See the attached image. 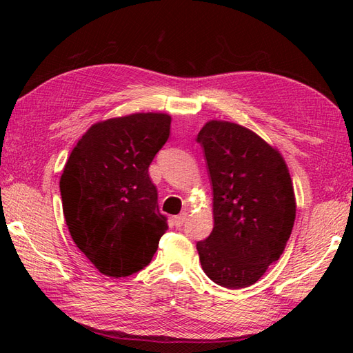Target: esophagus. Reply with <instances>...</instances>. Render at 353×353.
Returning <instances> with one entry per match:
<instances>
[{
  "label": "esophagus",
  "mask_w": 353,
  "mask_h": 353,
  "mask_svg": "<svg viewBox=\"0 0 353 353\" xmlns=\"http://www.w3.org/2000/svg\"><path fill=\"white\" fill-rule=\"evenodd\" d=\"M185 219H187V213H181V215L174 216L172 222H174V225H175L176 228H179V227H183V223L185 222Z\"/></svg>",
  "instance_id": "1"
}]
</instances>
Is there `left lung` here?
I'll return each instance as SVG.
<instances>
[{
    "mask_svg": "<svg viewBox=\"0 0 353 353\" xmlns=\"http://www.w3.org/2000/svg\"><path fill=\"white\" fill-rule=\"evenodd\" d=\"M197 141L213 188V230L197 243L201 268L227 288L249 287L280 259L296 218L290 174L275 147L239 123L209 121Z\"/></svg>",
    "mask_w": 353,
    "mask_h": 353,
    "instance_id": "left-lung-1",
    "label": "left lung"
}]
</instances>
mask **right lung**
Returning <instances> with one entry per match:
<instances>
[{
	"instance_id": "obj_1",
	"label": "right lung",
	"mask_w": 353,
	"mask_h": 353,
	"mask_svg": "<svg viewBox=\"0 0 353 353\" xmlns=\"http://www.w3.org/2000/svg\"><path fill=\"white\" fill-rule=\"evenodd\" d=\"M169 130L166 113L97 122L63 169L66 225L78 249L104 275L119 279L143 270L168 230L148 166L168 141Z\"/></svg>"
}]
</instances>
